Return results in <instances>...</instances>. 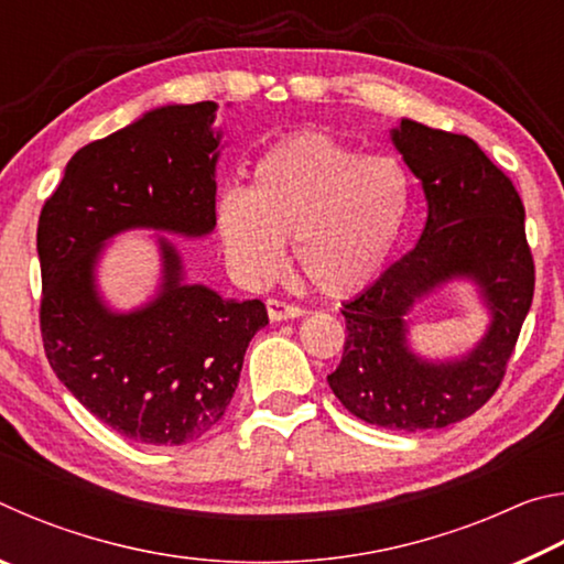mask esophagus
Instances as JSON below:
<instances>
[{
	"instance_id": "obj_1",
	"label": "esophagus",
	"mask_w": 564,
	"mask_h": 564,
	"mask_svg": "<svg viewBox=\"0 0 564 564\" xmlns=\"http://www.w3.org/2000/svg\"><path fill=\"white\" fill-rule=\"evenodd\" d=\"M265 311H269V318L271 321H291V318H301L303 316V308L301 305H293V303H285L279 299H269L265 301Z\"/></svg>"
}]
</instances>
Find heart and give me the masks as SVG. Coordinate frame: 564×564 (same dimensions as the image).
<instances>
[{"label":"heart","mask_w":564,"mask_h":564,"mask_svg":"<svg viewBox=\"0 0 564 564\" xmlns=\"http://www.w3.org/2000/svg\"><path fill=\"white\" fill-rule=\"evenodd\" d=\"M413 202L415 181L398 156H366L308 131L261 154L248 191H221L216 231L228 265L248 283L273 281L293 238L305 279L326 295H350L383 273Z\"/></svg>","instance_id":"heart-1"}]
</instances>
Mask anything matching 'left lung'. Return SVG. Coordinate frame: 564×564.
Returning <instances> with one entry per match:
<instances>
[{"label":"left lung","mask_w":564,"mask_h":564,"mask_svg":"<svg viewBox=\"0 0 564 564\" xmlns=\"http://www.w3.org/2000/svg\"><path fill=\"white\" fill-rule=\"evenodd\" d=\"M390 141L420 181L425 228L405 259L343 303L346 348L328 386L352 415L388 431H427L470 417L505 376L534 291L524 208L512 181L473 139L400 119ZM470 282L489 313L470 349L443 359L412 348L422 303Z\"/></svg>","instance_id":"obj_1"}]
</instances>
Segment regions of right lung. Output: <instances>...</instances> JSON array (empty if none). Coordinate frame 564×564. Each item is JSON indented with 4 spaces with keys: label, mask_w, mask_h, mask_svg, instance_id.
<instances>
[{
    "label": "right lung",
    "mask_w": 564,
    "mask_h": 564,
    "mask_svg": "<svg viewBox=\"0 0 564 564\" xmlns=\"http://www.w3.org/2000/svg\"><path fill=\"white\" fill-rule=\"evenodd\" d=\"M216 111V101L166 104L79 149L36 228L50 366L91 415L141 445L176 447L212 433L248 343L269 323L259 299L191 283L169 238L194 241L216 228L226 147ZM127 230L155 231L160 281L144 304L119 312L100 291L98 263Z\"/></svg>",
    "instance_id": "add662e5"
}]
</instances>
